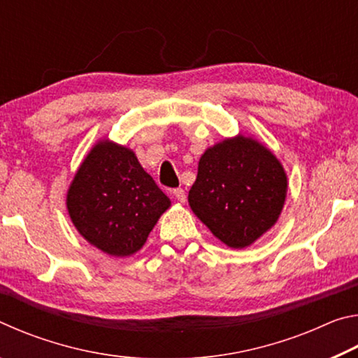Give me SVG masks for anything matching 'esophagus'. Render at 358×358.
<instances>
[{"label":"esophagus","instance_id":"1","mask_svg":"<svg viewBox=\"0 0 358 358\" xmlns=\"http://www.w3.org/2000/svg\"><path fill=\"white\" fill-rule=\"evenodd\" d=\"M173 196L178 202H186V192L183 187H177V189H173Z\"/></svg>","mask_w":358,"mask_h":358}]
</instances>
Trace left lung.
<instances>
[{
    "label": "left lung",
    "instance_id": "left-lung-1",
    "mask_svg": "<svg viewBox=\"0 0 358 358\" xmlns=\"http://www.w3.org/2000/svg\"><path fill=\"white\" fill-rule=\"evenodd\" d=\"M286 192L280 161L264 145L240 136L205 151L187 201L215 237L238 250L273 226Z\"/></svg>",
    "mask_w": 358,
    "mask_h": 358
}]
</instances>
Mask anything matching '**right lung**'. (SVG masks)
<instances>
[{
	"label": "right lung",
	"instance_id": "right-lung-1",
	"mask_svg": "<svg viewBox=\"0 0 358 358\" xmlns=\"http://www.w3.org/2000/svg\"><path fill=\"white\" fill-rule=\"evenodd\" d=\"M66 203L82 237L117 257L141 250L171 207L134 151L108 141L99 142L85 157Z\"/></svg>",
	"mask_w": 358,
	"mask_h": 358
}]
</instances>
